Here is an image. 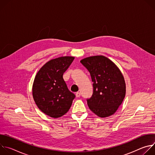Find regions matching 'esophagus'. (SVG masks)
Listing matches in <instances>:
<instances>
[{
  "label": "esophagus",
  "mask_w": 155,
  "mask_h": 155,
  "mask_svg": "<svg viewBox=\"0 0 155 155\" xmlns=\"http://www.w3.org/2000/svg\"><path fill=\"white\" fill-rule=\"evenodd\" d=\"M75 95H76V97H80L81 94H80V92H77L76 94H75Z\"/></svg>",
  "instance_id": "esophagus-1"
}]
</instances>
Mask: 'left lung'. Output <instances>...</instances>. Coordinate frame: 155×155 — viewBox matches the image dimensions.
Returning a JSON list of instances; mask_svg holds the SVG:
<instances>
[{"instance_id": "left-lung-1", "label": "left lung", "mask_w": 155, "mask_h": 155, "mask_svg": "<svg viewBox=\"0 0 155 155\" xmlns=\"http://www.w3.org/2000/svg\"><path fill=\"white\" fill-rule=\"evenodd\" d=\"M80 62L90 72L93 93L87 104L91 111L101 118L114 114L126 94L124 77L117 66L104 56L86 58Z\"/></svg>"}]
</instances>
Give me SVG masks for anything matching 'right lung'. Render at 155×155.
<instances>
[{"instance_id": "add662e5", "label": "right lung", "mask_w": 155, "mask_h": 155, "mask_svg": "<svg viewBox=\"0 0 155 155\" xmlns=\"http://www.w3.org/2000/svg\"><path fill=\"white\" fill-rule=\"evenodd\" d=\"M74 58L62 56L51 59L42 66L35 77L34 100L41 111L50 117L56 118L65 115L75 97L62 77Z\"/></svg>"}]
</instances>
